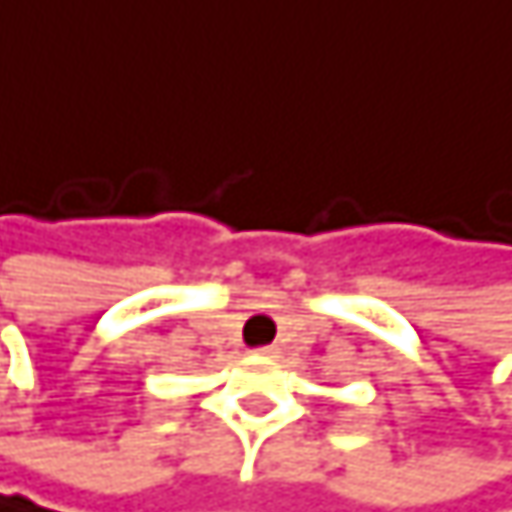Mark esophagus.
Segmentation results:
<instances>
[{"label":"esophagus","instance_id":"1","mask_svg":"<svg viewBox=\"0 0 512 512\" xmlns=\"http://www.w3.org/2000/svg\"><path fill=\"white\" fill-rule=\"evenodd\" d=\"M254 355H258V358H276L279 349L276 346H261V349H254Z\"/></svg>","mask_w":512,"mask_h":512}]
</instances>
